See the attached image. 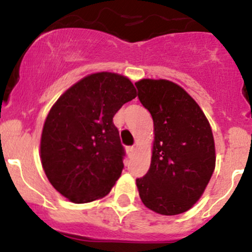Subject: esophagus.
<instances>
[{
    "label": "esophagus",
    "mask_w": 252,
    "mask_h": 252,
    "mask_svg": "<svg viewBox=\"0 0 252 252\" xmlns=\"http://www.w3.org/2000/svg\"><path fill=\"white\" fill-rule=\"evenodd\" d=\"M134 151H135V146H128V148H126V153H128L129 156L133 155Z\"/></svg>",
    "instance_id": "obj_1"
}]
</instances>
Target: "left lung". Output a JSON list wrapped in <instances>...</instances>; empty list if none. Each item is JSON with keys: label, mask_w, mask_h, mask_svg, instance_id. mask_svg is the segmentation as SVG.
I'll use <instances>...</instances> for the list:
<instances>
[{"label": "left lung", "mask_w": 252, "mask_h": 252, "mask_svg": "<svg viewBox=\"0 0 252 252\" xmlns=\"http://www.w3.org/2000/svg\"><path fill=\"white\" fill-rule=\"evenodd\" d=\"M138 98L154 121L150 168L136 178L141 202L162 216H176L201 198L216 167L208 119L182 87L167 80L135 84Z\"/></svg>", "instance_id": "left-lung-1"}]
</instances>
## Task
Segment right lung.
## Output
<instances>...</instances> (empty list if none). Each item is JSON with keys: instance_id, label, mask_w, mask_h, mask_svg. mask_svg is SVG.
Segmentation results:
<instances>
[{"instance_id": "right-lung-1", "label": "right lung", "mask_w": 252, "mask_h": 252, "mask_svg": "<svg viewBox=\"0 0 252 252\" xmlns=\"http://www.w3.org/2000/svg\"><path fill=\"white\" fill-rule=\"evenodd\" d=\"M135 97L129 79L97 72L70 87L51 107L41 133L40 158L59 193L74 203L109 193L126 156L113 117Z\"/></svg>"}]
</instances>
